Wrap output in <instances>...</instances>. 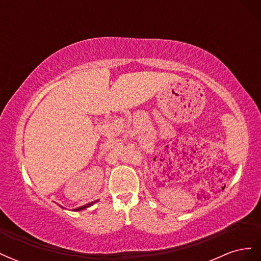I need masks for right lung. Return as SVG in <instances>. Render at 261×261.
I'll list each match as a JSON object with an SVG mask.
<instances>
[{
  "instance_id": "1",
  "label": "right lung",
  "mask_w": 261,
  "mask_h": 261,
  "mask_svg": "<svg viewBox=\"0 0 261 261\" xmlns=\"http://www.w3.org/2000/svg\"><path fill=\"white\" fill-rule=\"evenodd\" d=\"M98 200H94V201H92V202H89V203H87V204H84V206H82V207H80V208H76V209H74L75 211H78V210H83V209H86V208H88V207H90L91 204H93L94 202H97Z\"/></svg>"
}]
</instances>
